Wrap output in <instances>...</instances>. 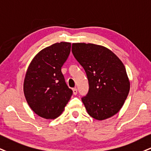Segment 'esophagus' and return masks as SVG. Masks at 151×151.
Instances as JSON below:
<instances>
[{"instance_id": "obj_1", "label": "esophagus", "mask_w": 151, "mask_h": 151, "mask_svg": "<svg viewBox=\"0 0 151 151\" xmlns=\"http://www.w3.org/2000/svg\"><path fill=\"white\" fill-rule=\"evenodd\" d=\"M73 93L74 95H76L78 93V90L76 88H73Z\"/></svg>"}]
</instances>
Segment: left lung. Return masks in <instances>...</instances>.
I'll return each instance as SVG.
<instances>
[{"label": "left lung", "instance_id": "obj_1", "mask_svg": "<svg viewBox=\"0 0 151 151\" xmlns=\"http://www.w3.org/2000/svg\"><path fill=\"white\" fill-rule=\"evenodd\" d=\"M72 52L88 79L89 91L82 97L88 114L98 120L116 114L130 88L120 59L108 48L92 43H73Z\"/></svg>", "mask_w": 151, "mask_h": 151}]
</instances>
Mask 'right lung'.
<instances>
[{
  "instance_id": "add662e5",
  "label": "right lung",
  "mask_w": 151,
  "mask_h": 151,
  "mask_svg": "<svg viewBox=\"0 0 151 151\" xmlns=\"http://www.w3.org/2000/svg\"><path fill=\"white\" fill-rule=\"evenodd\" d=\"M70 42L52 45L39 52L31 61L24 83V93L35 113L45 119L57 118L73 94L61 67L70 52Z\"/></svg>"
}]
</instances>
